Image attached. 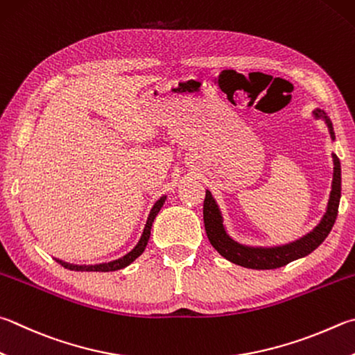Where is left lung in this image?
Wrapping results in <instances>:
<instances>
[{"label": "left lung", "mask_w": 355, "mask_h": 355, "mask_svg": "<svg viewBox=\"0 0 355 355\" xmlns=\"http://www.w3.org/2000/svg\"><path fill=\"white\" fill-rule=\"evenodd\" d=\"M315 118H324L329 127L332 139L335 138L334 127L329 118L324 114V112L317 110L315 112ZM340 196H341V167L340 159L337 155H334V182H332V191L329 205H327L326 216L323 220L315 228L311 234L302 237V239L292 242L288 245H282V247L276 248H253L245 247L230 239V236L225 231L222 225V216L218 212L217 205L212 198L211 192L206 191V197L203 202V222L206 236L218 253H220L225 259L231 261L237 266L254 268V270H272L287 266L288 262L300 257H304L309 253H312L315 248H318L323 241L331 233V230L335 223V218L338 214V205H340Z\"/></svg>", "instance_id": "obj_1"}]
</instances>
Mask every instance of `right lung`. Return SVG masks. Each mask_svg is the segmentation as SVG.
Returning <instances> with one entry per match:
<instances>
[{
    "label": "right lung",
    "instance_id": "add662e5",
    "mask_svg": "<svg viewBox=\"0 0 355 355\" xmlns=\"http://www.w3.org/2000/svg\"><path fill=\"white\" fill-rule=\"evenodd\" d=\"M164 200H166V197H161L158 202L153 205L149 218H147L144 233H143V236H141L138 245L130 251V253L125 254L124 257H121V259H116L113 262H107V263H98V266H73V263H67V262L59 261V259H55V261L59 262L62 267H65L68 270H74V272H114V270H121L127 266H130V263L146 250V245H147V242H149V237H150L152 223H153V220H155V217L159 212L161 206H163Z\"/></svg>",
    "mask_w": 355,
    "mask_h": 355
}]
</instances>
